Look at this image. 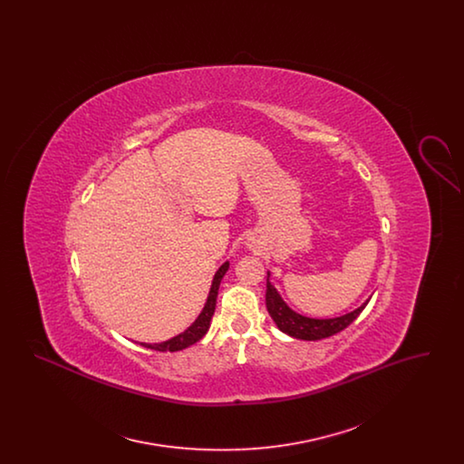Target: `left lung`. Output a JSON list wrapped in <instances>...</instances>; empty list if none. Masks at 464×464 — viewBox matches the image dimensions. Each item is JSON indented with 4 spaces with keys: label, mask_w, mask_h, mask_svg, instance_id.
<instances>
[{
    "label": "left lung",
    "mask_w": 464,
    "mask_h": 464,
    "mask_svg": "<svg viewBox=\"0 0 464 464\" xmlns=\"http://www.w3.org/2000/svg\"><path fill=\"white\" fill-rule=\"evenodd\" d=\"M371 299H367L360 308L353 309L352 313H346L343 316L335 318H308L287 306V303L280 297L278 290L271 285L269 273H267V284H266V308L276 327L285 332L290 337L303 339V341H318L331 337L337 332L344 331L356 316L363 311Z\"/></svg>",
    "instance_id": "obj_1"
}]
</instances>
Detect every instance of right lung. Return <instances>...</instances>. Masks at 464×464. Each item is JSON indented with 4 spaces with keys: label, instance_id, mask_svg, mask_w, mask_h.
I'll return each mask as SVG.
<instances>
[{
    "label": "right lung",
    "instance_id": "1",
    "mask_svg": "<svg viewBox=\"0 0 464 464\" xmlns=\"http://www.w3.org/2000/svg\"><path fill=\"white\" fill-rule=\"evenodd\" d=\"M229 267V263L226 261L224 265L218 269V273L214 275V280H212V287L208 292V297H207V303L201 309V313L198 314V318L186 329L184 332H180L176 337L169 339V341H163V343H155V344H148V343H140L144 348H150V350H155V352H180L191 344H195L197 341H199L207 331L210 327V320L214 316V311H216V303H218V292H219V285H221L222 276L226 275Z\"/></svg>",
    "mask_w": 464,
    "mask_h": 464
}]
</instances>
